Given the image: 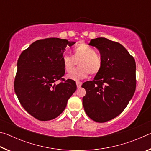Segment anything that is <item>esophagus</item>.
I'll list each match as a JSON object with an SVG mask.
<instances>
[{
    "label": "esophagus",
    "instance_id": "esophagus-1",
    "mask_svg": "<svg viewBox=\"0 0 151 151\" xmlns=\"http://www.w3.org/2000/svg\"><path fill=\"white\" fill-rule=\"evenodd\" d=\"M76 86H77V88H80L81 86V85H82V83H81V82H80V81H76Z\"/></svg>",
    "mask_w": 151,
    "mask_h": 151
}]
</instances>
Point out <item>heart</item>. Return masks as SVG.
Segmentation results:
<instances>
[{
    "label": "heart",
    "instance_id": "heart-1",
    "mask_svg": "<svg viewBox=\"0 0 151 151\" xmlns=\"http://www.w3.org/2000/svg\"><path fill=\"white\" fill-rule=\"evenodd\" d=\"M73 55H65L62 63L64 69L67 73H70L78 63V68L68 76L72 79H80L91 75H96L102 69L103 60L100 55L96 52L94 48L85 42L79 43L72 50Z\"/></svg>",
    "mask_w": 151,
    "mask_h": 151
}]
</instances>
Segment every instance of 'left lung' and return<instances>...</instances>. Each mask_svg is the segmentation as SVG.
I'll list each match as a JSON object with an SVG mask.
<instances>
[{
    "mask_svg": "<svg viewBox=\"0 0 151 151\" xmlns=\"http://www.w3.org/2000/svg\"><path fill=\"white\" fill-rule=\"evenodd\" d=\"M103 60L94 80L82 85L86 90L83 104L89 118L97 122L113 119L126 108L136 89V63L123 46L106 38L91 39Z\"/></svg>",
    "mask_w": 151,
    "mask_h": 151,
    "instance_id": "1",
    "label": "left lung"
}]
</instances>
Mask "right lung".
<instances>
[{
	"label": "right lung",
	"mask_w": 151,
	"mask_h": 151,
	"mask_svg": "<svg viewBox=\"0 0 151 151\" xmlns=\"http://www.w3.org/2000/svg\"><path fill=\"white\" fill-rule=\"evenodd\" d=\"M75 43L58 38L40 39L22 51L18 59L15 93L26 111L39 121L59 116L76 90L75 81L63 78L65 70L62 63L66 47Z\"/></svg>",
	"instance_id": "1"
}]
</instances>
